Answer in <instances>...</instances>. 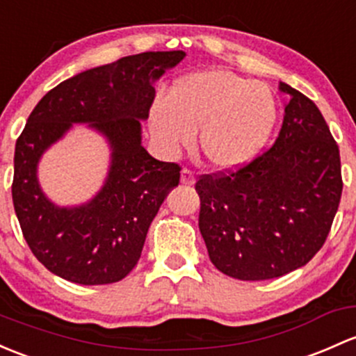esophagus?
Here are the masks:
<instances>
[{
  "instance_id": "obj_1",
  "label": "esophagus",
  "mask_w": 356,
  "mask_h": 356,
  "mask_svg": "<svg viewBox=\"0 0 356 356\" xmlns=\"http://www.w3.org/2000/svg\"><path fill=\"white\" fill-rule=\"evenodd\" d=\"M194 182H196V177H194L193 172H191L189 168H182V170H181V184L193 186Z\"/></svg>"
}]
</instances>
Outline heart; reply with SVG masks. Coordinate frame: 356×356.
I'll list each match as a JSON object with an SVG mask.
<instances>
[{
  "instance_id": "b5f03b06",
  "label": "heart",
  "mask_w": 356,
  "mask_h": 356,
  "mask_svg": "<svg viewBox=\"0 0 356 356\" xmlns=\"http://www.w3.org/2000/svg\"><path fill=\"white\" fill-rule=\"evenodd\" d=\"M278 118L271 88L228 70H207L181 78L170 95L149 109V131L165 153H177L194 141L209 165L237 170L266 147Z\"/></svg>"
}]
</instances>
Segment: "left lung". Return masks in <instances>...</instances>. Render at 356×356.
Wrapping results in <instances>:
<instances>
[{
  "instance_id": "left-lung-1",
  "label": "left lung",
  "mask_w": 356,
  "mask_h": 356,
  "mask_svg": "<svg viewBox=\"0 0 356 356\" xmlns=\"http://www.w3.org/2000/svg\"><path fill=\"white\" fill-rule=\"evenodd\" d=\"M278 88L290 99L275 145L237 172L196 182L209 259L244 282L305 266L326 242L341 200L339 148L323 114L290 85Z\"/></svg>"
}]
</instances>
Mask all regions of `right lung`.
Returning <instances> with one entry per match:
<instances>
[{"mask_svg":"<svg viewBox=\"0 0 356 356\" xmlns=\"http://www.w3.org/2000/svg\"><path fill=\"white\" fill-rule=\"evenodd\" d=\"M186 58L184 51L141 52L81 71L52 88L29 115L15 147L11 196L33 256L51 273L107 285L136 266L149 223L181 177L141 145V121L155 99V81ZM73 124H87L108 141L111 162L103 188L87 204L59 207L40 188L38 162Z\"/></svg>","mask_w":356,"mask_h":356,"instance_id":"add662e5","label":"right lung"}]
</instances>
